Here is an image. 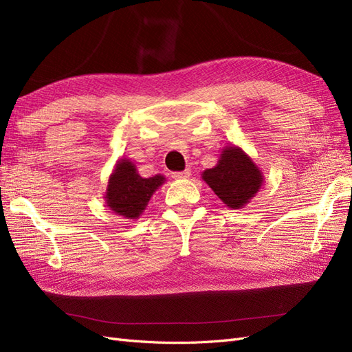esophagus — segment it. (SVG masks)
Here are the masks:
<instances>
[{"instance_id": "esophagus-1", "label": "esophagus", "mask_w": 352, "mask_h": 352, "mask_svg": "<svg viewBox=\"0 0 352 352\" xmlns=\"http://www.w3.org/2000/svg\"><path fill=\"white\" fill-rule=\"evenodd\" d=\"M190 176V170L189 168H185L184 172H175L172 173V177L175 179H188Z\"/></svg>"}]
</instances>
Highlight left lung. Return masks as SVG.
<instances>
[{
    "label": "left lung",
    "mask_w": 352,
    "mask_h": 352,
    "mask_svg": "<svg viewBox=\"0 0 352 352\" xmlns=\"http://www.w3.org/2000/svg\"><path fill=\"white\" fill-rule=\"evenodd\" d=\"M202 179L230 208H241L257 194L263 176L252 160L238 146L226 148L219 164L207 168Z\"/></svg>",
    "instance_id": "left-lung-1"
}]
</instances>
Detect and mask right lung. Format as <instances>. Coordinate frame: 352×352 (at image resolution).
I'll list each match as a JSON object with an SVG mask.
<instances>
[{"instance_id":"1","label":"right lung","mask_w":352,"mask_h":352,"mask_svg":"<svg viewBox=\"0 0 352 352\" xmlns=\"http://www.w3.org/2000/svg\"><path fill=\"white\" fill-rule=\"evenodd\" d=\"M163 182L164 177L162 175L146 179L141 177L131 162L120 160L110 177L105 198L109 207L117 214L127 219H138L142 214L151 195Z\"/></svg>"}]
</instances>
